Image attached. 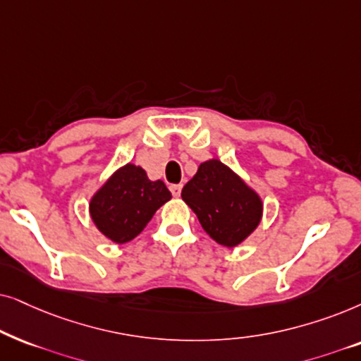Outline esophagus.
Instances as JSON below:
<instances>
[{
    "label": "esophagus",
    "mask_w": 361,
    "mask_h": 361,
    "mask_svg": "<svg viewBox=\"0 0 361 361\" xmlns=\"http://www.w3.org/2000/svg\"><path fill=\"white\" fill-rule=\"evenodd\" d=\"M181 188H183V186H181V185H171V186H170L171 195L175 196V198H178V196L181 195Z\"/></svg>",
    "instance_id": "obj_1"
}]
</instances>
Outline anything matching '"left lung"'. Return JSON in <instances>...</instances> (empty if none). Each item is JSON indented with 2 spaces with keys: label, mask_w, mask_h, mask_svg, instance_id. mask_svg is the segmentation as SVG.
<instances>
[{
  "label": "left lung",
  "mask_w": 361,
  "mask_h": 361,
  "mask_svg": "<svg viewBox=\"0 0 361 361\" xmlns=\"http://www.w3.org/2000/svg\"><path fill=\"white\" fill-rule=\"evenodd\" d=\"M181 198L208 236L224 247L239 246L261 224V195L218 158L201 163L181 190Z\"/></svg>",
  "instance_id": "left-lung-1"
}]
</instances>
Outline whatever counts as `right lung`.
Instances as JSON below:
<instances>
[{
    "label": "right lung",
    "instance_id": "1",
    "mask_svg": "<svg viewBox=\"0 0 361 361\" xmlns=\"http://www.w3.org/2000/svg\"><path fill=\"white\" fill-rule=\"evenodd\" d=\"M171 200L161 180H150L135 163H127L110 175L89 201L95 228L115 244L135 239L153 214Z\"/></svg>",
    "mask_w": 361,
    "mask_h": 361
}]
</instances>
